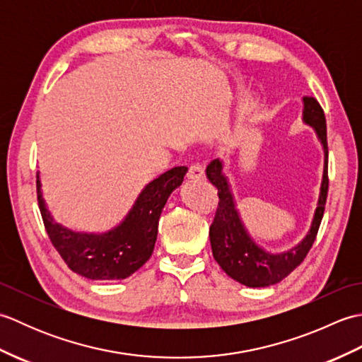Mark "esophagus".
Segmentation results:
<instances>
[{"label": "esophagus", "mask_w": 362, "mask_h": 362, "mask_svg": "<svg viewBox=\"0 0 362 362\" xmlns=\"http://www.w3.org/2000/svg\"><path fill=\"white\" fill-rule=\"evenodd\" d=\"M188 179H193V180H199V179H204V166L199 165V163H193L188 168Z\"/></svg>", "instance_id": "obj_1"}]
</instances>
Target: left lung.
Instances as JSON below:
<instances>
[{
	"label": "left lung",
	"instance_id": "left-lung-1",
	"mask_svg": "<svg viewBox=\"0 0 362 362\" xmlns=\"http://www.w3.org/2000/svg\"><path fill=\"white\" fill-rule=\"evenodd\" d=\"M303 121L310 124L324 146V175H322L320 194L310 232L302 243L283 253H269L255 244L245 230L238 213L233 194L230 191L226 175L222 174V161L213 160L206 166V177L218 188L219 204L213 224L210 226V243L213 257L228 276L249 288H264L281 281L294 271L308 255L316 240L320 221L324 218L328 194V144L325 113L316 98H303Z\"/></svg>",
	"mask_w": 362,
	"mask_h": 362
}]
</instances>
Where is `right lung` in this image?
I'll list each match as a JSON object with an SVG mask.
<instances>
[{"label":"right lung","instance_id":"1","mask_svg":"<svg viewBox=\"0 0 362 362\" xmlns=\"http://www.w3.org/2000/svg\"><path fill=\"white\" fill-rule=\"evenodd\" d=\"M187 171V166H175L153 179L136 197L124 221L101 235L78 233L54 222L37 174V201L46 233L73 272L90 280L127 279L151 258L161 210L169 194L182 185Z\"/></svg>","mask_w":362,"mask_h":362}]
</instances>
